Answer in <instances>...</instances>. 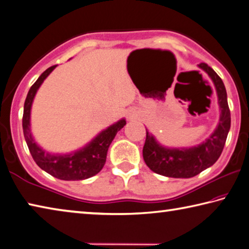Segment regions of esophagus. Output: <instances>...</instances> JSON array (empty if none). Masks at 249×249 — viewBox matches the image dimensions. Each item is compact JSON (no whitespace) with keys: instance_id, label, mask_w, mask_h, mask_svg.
Returning a JSON list of instances; mask_svg holds the SVG:
<instances>
[{"instance_id":"esophagus-1","label":"esophagus","mask_w":249,"mask_h":249,"mask_svg":"<svg viewBox=\"0 0 249 249\" xmlns=\"http://www.w3.org/2000/svg\"><path fill=\"white\" fill-rule=\"evenodd\" d=\"M127 117L129 120H135L137 117V112L135 109H128L127 111Z\"/></svg>"}]
</instances>
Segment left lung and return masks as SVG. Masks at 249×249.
I'll return each instance as SVG.
<instances>
[{"instance_id": "1", "label": "left lung", "mask_w": 249, "mask_h": 249, "mask_svg": "<svg viewBox=\"0 0 249 249\" xmlns=\"http://www.w3.org/2000/svg\"><path fill=\"white\" fill-rule=\"evenodd\" d=\"M197 66L208 73L215 87L221 112L220 121L209 138L201 144L189 148H168L159 144L146 129L142 157L149 169L158 175L170 178H191L213 166L224 148L231 128V112L227 104L226 89L222 79L211 67L204 62Z\"/></svg>"}]
</instances>
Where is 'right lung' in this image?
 <instances>
[{
  "label": "right lung",
  "mask_w": 249,
  "mask_h": 249,
  "mask_svg": "<svg viewBox=\"0 0 249 249\" xmlns=\"http://www.w3.org/2000/svg\"><path fill=\"white\" fill-rule=\"evenodd\" d=\"M57 66L48 68L37 81L33 84L29 89L26 100L24 103L23 114V132L24 137L31 151V155L35 162L47 174L60 180H84L93 177L102 170L105 161H107V154L112 141L119 130L124 127L126 124L125 119L116 122L107 128L99 133L89 144H87L79 150H75L70 154H52L44 150L34 140L31 130V109L34 98L37 93L44 80L52 73V71Z\"/></svg>",
  "instance_id": "add662e5"
}]
</instances>
